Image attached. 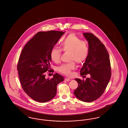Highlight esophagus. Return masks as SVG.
Masks as SVG:
<instances>
[{
  "mask_svg": "<svg viewBox=\"0 0 128 128\" xmlns=\"http://www.w3.org/2000/svg\"><path fill=\"white\" fill-rule=\"evenodd\" d=\"M64 80L66 81H69L70 80V79L69 78H66L64 79Z\"/></svg>",
  "mask_w": 128,
  "mask_h": 128,
  "instance_id": "esophagus-1",
  "label": "esophagus"
}]
</instances>
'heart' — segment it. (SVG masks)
Returning <instances> with one entry per match:
<instances>
[{"label":"heart","instance_id":"heart-1","mask_svg":"<svg viewBox=\"0 0 128 128\" xmlns=\"http://www.w3.org/2000/svg\"><path fill=\"white\" fill-rule=\"evenodd\" d=\"M61 46L63 52H69L70 61L82 63L86 60L88 54L89 49L87 42L81 40L74 34H70L67 36L62 40ZM61 54V50L54 48L50 51V57L52 61L58 62L60 60ZM75 66V62H72L70 64H62L58 68V70L64 74L70 76Z\"/></svg>","mask_w":128,"mask_h":128}]
</instances>
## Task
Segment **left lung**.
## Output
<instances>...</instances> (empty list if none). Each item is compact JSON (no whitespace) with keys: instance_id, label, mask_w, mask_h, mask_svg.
<instances>
[{"instance_id":"8db88e82","label":"left lung","mask_w":128,"mask_h":128,"mask_svg":"<svg viewBox=\"0 0 128 128\" xmlns=\"http://www.w3.org/2000/svg\"><path fill=\"white\" fill-rule=\"evenodd\" d=\"M83 35L88 42L89 52L80 74H89L90 78L86 80L75 79L78 86L74 94L79 100L90 102L98 98L105 91L111 78V67L105 45L91 33H83Z\"/></svg>"}]
</instances>
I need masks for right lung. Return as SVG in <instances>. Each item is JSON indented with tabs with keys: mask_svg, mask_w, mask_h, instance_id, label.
<instances>
[{
	"mask_svg": "<svg viewBox=\"0 0 128 128\" xmlns=\"http://www.w3.org/2000/svg\"><path fill=\"white\" fill-rule=\"evenodd\" d=\"M65 32L51 30L36 34L24 47L20 55L17 69L22 88L32 100L46 102L52 99L57 92V85L64 77L56 73L53 78H45L50 68V52Z\"/></svg>",
	"mask_w": 128,
	"mask_h": 128,
	"instance_id": "obj_1",
	"label": "right lung"
}]
</instances>
